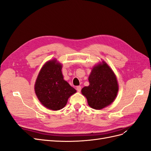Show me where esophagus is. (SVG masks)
Listing matches in <instances>:
<instances>
[{
  "mask_svg": "<svg viewBox=\"0 0 151 151\" xmlns=\"http://www.w3.org/2000/svg\"><path fill=\"white\" fill-rule=\"evenodd\" d=\"M76 89H77V91H78V92H81V86H77V87H76Z\"/></svg>",
  "mask_w": 151,
  "mask_h": 151,
  "instance_id": "esophagus-1",
  "label": "esophagus"
}]
</instances>
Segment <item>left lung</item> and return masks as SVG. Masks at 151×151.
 <instances>
[{
	"label": "left lung",
	"instance_id": "1",
	"mask_svg": "<svg viewBox=\"0 0 151 151\" xmlns=\"http://www.w3.org/2000/svg\"><path fill=\"white\" fill-rule=\"evenodd\" d=\"M89 86L81 90L89 106L101 109L110 104L115 99L118 86L115 75L106 63L95 66L89 77Z\"/></svg>",
	"mask_w": 151,
	"mask_h": 151
}]
</instances>
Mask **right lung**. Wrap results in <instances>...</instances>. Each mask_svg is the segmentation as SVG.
<instances>
[{"label":"right lung","mask_w":151,"mask_h":151,"mask_svg":"<svg viewBox=\"0 0 151 151\" xmlns=\"http://www.w3.org/2000/svg\"><path fill=\"white\" fill-rule=\"evenodd\" d=\"M62 67L56 60L45 63L35 85L36 94L41 103L52 110L63 108L68 98L76 93V90L63 80Z\"/></svg>","instance_id":"add662e5"}]
</instances>
